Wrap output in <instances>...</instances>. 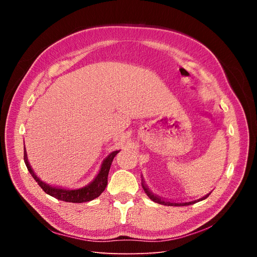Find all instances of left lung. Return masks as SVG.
<instances>
[{"label":"left lung","mask_w":257,"mask_h":257,"mask_svg":"<svg viewBox=\"0 0 257 257\" xmlns=\"http://www.w3.org/2000/svg\"><path fill=\"white\" fill-rule=\"evenodd\" d=\"M142 185H143L144 191L146 192L148 197H149L151 200H153L154 203H158V204H161V205H165V206H189V205H193V204H195V203H198V201H200V200L206 199L210 195V194H211V192H209L208 194H206V195H204L201 198H198V199H195V200L184 201V203H175V201H169V200H166V199H163L159 195H155L154 193H152L150 191V189L147 186V184L145 183L144 177H142Z\"/></svg>","instance_id":"1"}]
</instances>
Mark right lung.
Here are the masks:
<instances>
[{
    "instance_id": "add662e5",
    "label": "right lung",
    "mask_w": 257,
    "mask_h": 257,
    "mask_svg": "<svg viewBox=\"0 0 257 257\" xmlns=\"http://www.w3.org/2000/svg\"><path fill=\"white\" fill-rule=\"evenodd\" d=\"M119 152L120 150H115L108 154V157L104 159L102 165H100V168L98 170L96 177L93 179L89 184L84 185L79 189H64V188H60V186H52L43 181L40 177H37V175L34 173L32 166H31V164L29 163L26 146H25V157L23 158H25L26 166L30 172V174L32 175L34 180L44 190L45 193H47L48 195L57 198L59 200L67 201V203L80 204V203H85V201L93 200L94 198L98 197L100 194L104 192L108 182L107 178H108V173H109L112 160Z\"/></svg>"
}]
</instances>
